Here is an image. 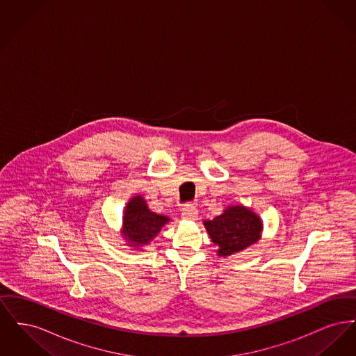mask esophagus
Instances as JSON below:
<instances>
[{"label": "esophagus", "mask_w": 356, "mask_h": 356, "mask_svg": "<svg viewBox=\"0 0 356 356\" xmlns=\"http://www.w3.org/2000/svg\"><path fill=\"white\" fill-rule=\"evenodd\" d=\"M181 218L184 220H197L199 218V211L195 205H186L183 208V212H181Z\"/></svg>", "instance_id": "1"}]
</instances>
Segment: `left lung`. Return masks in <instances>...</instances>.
<instances>
[{"mask_svg":"<svg viewBox=\"0 0 356 356\" xmlns=\"http://www.w3.org/2000/svg\"><path fill=\"white\" fill-rule=\"evenodd\" d=\"M211 240L219 245L218 254L228 257L256 243L263 231L260 218L244 205H231L213 220L204 221Z\"/></svg>","mask_w":356,"mask_h":356,"instance_id":"left-lung-1","label":"left lung"}]
</instances>
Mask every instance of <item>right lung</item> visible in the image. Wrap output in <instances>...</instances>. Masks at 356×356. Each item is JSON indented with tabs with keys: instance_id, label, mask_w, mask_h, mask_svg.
Masks as SVG:
<instances>
[{
	"instance_id": "add662e5",
	"label": "right lung",
	"mask_w": 356,
	"mask_h": 356,
	"mask_svg": "<svg viewBox=\"0 0 356 356\" xmlns=\"http://www.w3.org/2000/svg\"><path fill=\"white\" fill-rule=\"evenodd\" d=\"M170 221V218L164 215L151 212L144 197L137 195L128 202L122 215V235L127 240V245L140 248L149 244Z\"/></svg>"
}]
</instances>
